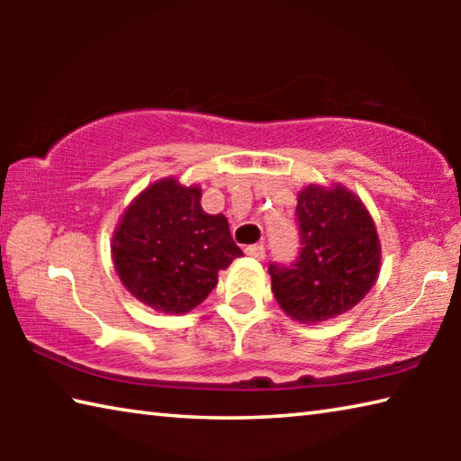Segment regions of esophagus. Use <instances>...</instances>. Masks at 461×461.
I'll list each match as a JSON object with an SVG mask.
<instances>
[{"instance_id": "esophagus-1", "label": "esophagus", "mask_w": 461, "mask_h": 461, "mask_svg": "<svg viewBox=\"0 0 461 461\" xmlns=\"http://www.w3.org/2000/svg\"><path fill=\"white\" fill-rule=\"evenodd\" d=\"M246 254L252 256V258H256V260H264V258H267V248H264L262 244L248 246L246 248Z\"/></svg>"}]
</instances>
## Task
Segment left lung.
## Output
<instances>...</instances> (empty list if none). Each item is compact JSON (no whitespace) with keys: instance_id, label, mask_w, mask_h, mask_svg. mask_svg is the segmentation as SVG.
I'll return each instance as SVG.
<instances>
[{"instance_id":"obj_1","label":"left lung","mask_w":461,"mask_h":461,"mask_svg":"<svg viewBox=\"0 0 461 461\" xmlns=\"http://www.w3.org/2000/svg\"><path fill=\"white\" fill-rule=\"evenodd\" d=\"M301 248L291 264L272 262V293L301 323L346 313L376 283L380 241L362 201L343 186H307L296 201Z\"/></svg>"}]
</instances>
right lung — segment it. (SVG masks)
<instances>
[{
	"label": "right lung",
	"mask_w": 461,
	"mask_h": 461,
	"mask_svg": "<svg viewBox=\"0 0 461 461\" xmlns=\"http://www.w3.org/2000/svg\"><path fill=\"white\" fill-rule=\"evenodd\" d=\"M113 264L123 286L152 309L186 313L207 299L220 270L240 258L228 220L201 207L199 186L175 178L131 203L113 236Z\"/></svg>",
	"instance_id": "1"
}]
</instances>
